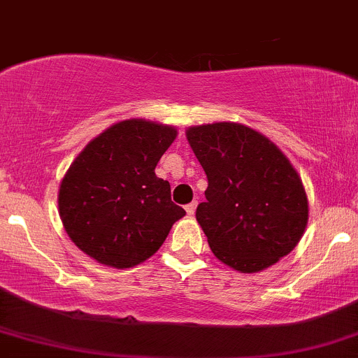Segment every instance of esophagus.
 Here are the masks:
<instances>
[{
    "label": "esophagus",
    "mask_w": 358,
    "mask_h": 358,
    "mask_svg": "<svg viewBox=\"0 0 358 358\" xmlns=\"http://www.w3.org/2000/svg\"><path fill=\"white\" fill-rule=\"evenodd\" d=\"M195 209H197V201L190 202V204L185 206V210H187V214H189V216H192V214L195 213Z\"/></svg>",
    "instance_id": "esophagus-1"
}]
</instances>
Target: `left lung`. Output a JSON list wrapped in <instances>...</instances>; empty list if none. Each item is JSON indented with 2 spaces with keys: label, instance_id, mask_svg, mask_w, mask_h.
I'll return each mask as SVG.
<instances>
[{
  "label": "left lung",
  "instance_id": "1",
  "mask_svg": "<svg viewBox=\"0 0 358 358\" xmlns=\"http://www.w3.org/2000/svg\"><path fill=\"white\" fill-rule=\"evenodd\" d=\"M187 138L208 176L195 216L213 254L240 273L288 255L306 231L308 202L287 156L238 123L192 127Z\"/></svg>",
  "mask_w": 358,
  "mask_h": 358
}]
</instances>
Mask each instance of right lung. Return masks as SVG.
Segmentation results:
<instances>
[{
  "instance_id": "obj_1",
  "label": "right lung",
  "mask_w": 358,
  "mask_h": 358,
  "mask_svg": "<svg viewBox=\"0 0 358 358\" xmlns=\"http://www.w3.org/2000/svg\"><path fill=\"white\" fill-rule=\"evenodd\" d=\"M173 127L125 120L90 141L71 163L58 206L63 227L82 252L111 268H131L166 240L185 210L154 169L175 141Z\"/></svg>"
}]
</instances>
